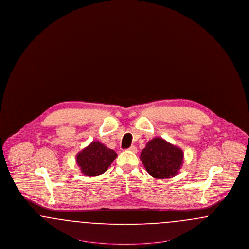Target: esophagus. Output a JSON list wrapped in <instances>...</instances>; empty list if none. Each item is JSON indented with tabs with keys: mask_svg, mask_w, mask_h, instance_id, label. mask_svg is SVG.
<instances>
[{
	"mask_svg": "<svg viewBox=\"0 0 249 249\" xmlns=\"http://www.w3.org/2000/svg\"><path fill=\"white\" fill-rule=\"evenodd\" d=\"M129 150H130V152L136 153V152H137V147H136V146H134V145H131L130 148H129Z\"/></svg>",
	"mask_w": 249,
	"mask_h": 249,
	"instance_id": "1",
	"label": "esophagus"
}]
</instances>
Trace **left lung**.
Instances as JSON below:
<instances>
[{
	"label": "left lung",
	"mask_w": 249,
	"mask_h": 249,
	"mask_svg": "<svg viewBox=\"0 0 249 249\" xmlns=\"http://www.w3.org/2000/svg\"><path fill=\"white\" fill-rule=\"evenodd\" d=\"M140 159L150 176L165 179L178 174L183 164L184 154L181 148L156 137L146 143Z\"/></svg>",
	"instance_id": "8db88e82"
}]
</instances>
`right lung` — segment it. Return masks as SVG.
Instances as JSON below:
<instances>
[{
  "mask_svg": "<svg viewBox=\"0 0 249 249\" xmlns=\"http://www.w3.org/2000/svg\"><path fill=\"white\" fill-rule=\"evenodd\" d=\"M118 154L99 141H93L76 155V162L85 176L95 177L107 172Z\"/></svg>",
  "mask_w": 249,
  "mask_h": 249,
  "instance_id": "add662e5",
  "label": "right lung"
}]
</instances>
